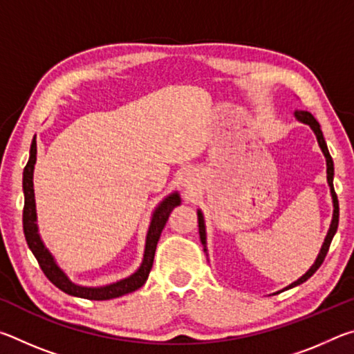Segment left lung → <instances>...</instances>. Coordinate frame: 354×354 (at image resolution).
<instances>
[{
    "mask_svg": "<svg viewBox=\"0 0 354 354\" xmlns=\"http://www.w3.org/2000/svg\"><path fill=\"white\" fill-rule=\"evenodd\" d=\"M295 117L299 120V122L306 123L309 124L310 128H313V131L317 136V142H319V145L322 148L323 154H325L326 158V173H328V184L329 187H331V195H333V203H334V214H333V221H331V226H329V231L326 234V239L325 242H323V247L320 250L319 253V257H317V261L314 262V266L309 268V270L306 272V274H303L301 278H299L298 281H295V283H292L289 287H286V289H292V287H295L298 284L304 283V281H308L313 274L319 270V267L323 263V261H325V257L328 254V250H329V245H331V241L333 237L335 234V231H337V226H339V200H337V195H335V190H334V184H333V178H334V164H333V158L331 154H329L328 151V147H326V142L325 139H323V133L320 129V124L317 120L314 118L313 113H309L306 111H295ZM198 230H200V239H201V243L203 247H205V253H206V231H205V220H203V214L198 211Z\"/></svg>",
    "mask_w": 354,
    "mask_h": 354,
    "instance_id": "8db88e82",
    "label": "left lung"
}]
</instances>
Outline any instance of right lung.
<instances>
[{
	"instance_id": "1",
	"label": "right lung",
	"mask_w": 354,
	"mask_h": 354,
	"mask_svg": "<svg viewBox=\"0 0 354 354\" xmlns=\"http://www.w3.org/2000/svg\"><path fill=\"white\" fill-rule=\"evenodd\" d=\"M37 159V143H35V137L31 143V153H29V160L23 170V192H25V207H23V232H25V239L29 250L37 259L41 272L45 277L55 284L57 289L68 293V295L86 298V299H112L118 298L122 295H127L129 292H134L145 284L148 279V274L151 272L153 261H154V251L156 245L160 237L164 226L169 220L170 212L175 209L181 200H179L178 194H171L170 196L160 203L159 207L156 209L151 218V225H149L148 234H147V245H145V256H143V262L139 270L129 278L118 281L111 286L104 287H81L71 283V281L65 277V273L56 266L55 259L50 254V251L45 248L44 242L40 241V236L37 232V223H35V200H34V187H32V173H34V164Z\"/></svg>"
}]
</instances>
